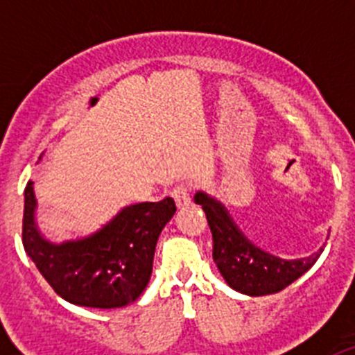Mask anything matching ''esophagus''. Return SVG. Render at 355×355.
Masks as SVG:
<instances>
[{
    "label": "esophagus",
    "mask_w": 355,
    "mask_h": 355,
    "mask_svg": "<svg viewBox=\"0 0 355 355\" xmlns=\"http://www.w3.org/2000/svg\"><path fill=\"white\" fill-rule=\"evenodd\" d=\"M172 199H174L175 206L180 209L187 208V206L192 202V199H190V187H188V184L175 187L174 190H172Z\"/></svg>",
    "instance_id": "34e87169"
}]
</instances>
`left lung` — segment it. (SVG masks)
Returning a JSON list of instances; mask_svg holds the SVG:
<instances>
[{
  "label": "left lung",
  "mask_w": 355,
  "mask_h": 355,
  "mask_svg": "<svg viewBox=\"0 0 355 355\" xmlns=\"http://www.w3.org/2000/svg\"><path fill=\"white\" fill-rule=\"evenodd\" d=\"M193 200L202 206L211 229L213 261L216 268L229 286L243 295L261 297L284 290L302 277L324 252L325 245H322L306 258H279L252 243L220 200L206 192H197Z\"/></svg>",
  "instance_id": "8db88e82"
}]
</instances>
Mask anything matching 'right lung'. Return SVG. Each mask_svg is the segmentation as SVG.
I'll use <instances>...</instances> for the list:
<instances>
[{"instance_id":"1","label":"right lung","mask_w":355,"mask_h":355,"mask_svg":"<svg viewBox=\"0 0 355 355\" xmlns=\"http://www.w3.org/2000/svg\"><path fill=\"white\" fill-rule=\"evenodd\" d=\"M33 181L24 188L23 245L49 286L71 304L99 309L139 299L153 274L156 241L175 213L171 197L124 206L89 236L56 243L40 233Z\"/></svg>"}]
</instances>
